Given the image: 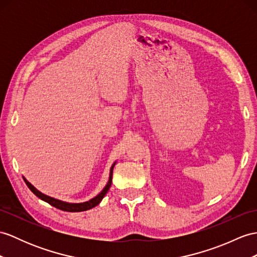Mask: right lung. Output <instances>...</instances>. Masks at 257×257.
Masks as SVG:
<instances>
[{
	"instance_id": "obj_1",
	"label": "right lung",
	"mask_w": 257,
	"mask_h": 257,
	"mask_svg": "<svg viewBox=\"0 0 257 257\" xmlns=\"http://www.w3.org/2000/svg\"><path fill=\"white\" fill-rule=\"evenodd\" d=\"M116 164V161L113 162V165L111 166L110 168V173H109V180H108V183L105 184V186L103 187V190L100 192L97 196H95L93 198L89 199V201L87 202H84V203H67V202H63V201H60V199H56V198H53V197H50L48 195H46V194L41 193L40 191H38L36 189V187L31 184L30 182H28V181L25 179L24 177V181L25 183L27 184V186L29 187V190L33 192L35 195L37 197H39L40 199H42V201H45L46 203L50 204L51 206H53V207L55 208H59L61 210H64V211H71V212H78V211H85V210H88V209H91L93 207H96L97 205H99V203L102 201V198L105 196V194H107V192L109 191L110 186H111V183H112V172H113V168Z\"/></svg>"
}]
</instances>
